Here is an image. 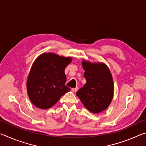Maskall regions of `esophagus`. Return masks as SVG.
Segmentation results:
<instances>
[{
	"label": "esophagus",
	"mask_w": 146,
	"mask_h": 146,
	"mask_svg": "<svg viewBox=\"0 0 146 146\" xmlns=\"http://www.w3.org/2000/svg\"><path fill=\"white\" fill-rule=\"evenodd\" d=\"M77 90H78V88L71 89V91H72V92H73V93H76V91H77Z\"/></svg>",
	"instance_id": "obj_1"
}]
</instances>
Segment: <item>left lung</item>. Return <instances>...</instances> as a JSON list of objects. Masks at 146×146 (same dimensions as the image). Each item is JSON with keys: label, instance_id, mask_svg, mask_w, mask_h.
Returning <instances> with one entry per match:
<instances>
[{"label": "left lung", "instance_id": "left-lung-1", "mask_svg": "<svg viewBox=\"0 0 146 146\" xmlns=\"http://www.w3.org/2000/svg\"><path fill=\"white\" fill-rule=\"evenodd\" d=\"M86 83L76 95L90 111L99 113L108 108L113 97V80L111 73L104 63L82 62Z\"/></svg>", "mask_w": 146, "mask_h": 146}]
</instances>
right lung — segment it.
Returning a JSON list of instances; mask_svg holds the SVG:
<instances>
[{"mask_svg":"<svg viewBox=\"0 0 146 146\" xmlns=\"http://www.w3.org/2000/svg\"><path fill=\"white\" fill-rule=\"evenodd\" d=\"M71 61L70 57L52 53H44L35 60L27 80V91L36 108L46 110L52 107L71 90L65 85L64 70Z\"/></svg>","mask_w":146,"mask_h":146,"instance_id":"right-lung-1","label":"right lung"}]
</instances>
